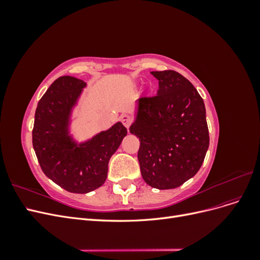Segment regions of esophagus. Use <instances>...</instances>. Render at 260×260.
I'll list each match as a JSON object with an SVG mask.
<instances>
[{
	"label": "esophagus",
	"instance_id": "esophagus-1",
	"mask_svg": "<svg viewBox=\"0 0 260 260\" xmlns=\"http://www.w3.org/2000/svg\"><path fill=\"white\" fill-rule=\"evenodd\" d=\"M120 118H121V122L123 123L124 127L128 129L130 127V123H131V117L127 114H123V115H121Z\"/></svg>",
	"mask_w": 260,
	"mask_h": 260
}]
</instances>
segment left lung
<instances>
[{
	"mask_svg": "<svg viewBox=\"0 0 260 260\" xmlns=\"http://www.w3.org/2000/svg\"><path fill=\"white\" fill-rule=\"evenodd\" d=\"M154 96H141L130 132L140 140L138 159L145 182L158 190L183 184L196 175L209 146L204 101L175 70L151 73Z\"/></svg>",
	"mask_w": 260,
	"mask_h": 260,
	"instance_id": "1",
	"label": "left lung"
}]
</instances>
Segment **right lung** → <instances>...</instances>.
Wrapping results in <instances>:
<instances>
[{"mask_svg":"<svg viewBox=\"0 0 260 260\" xmlns=\"http://www.w3.org/2000/svg\"><path fill=\"white\" fill-rule=\"evenodd\" d=\"M86 83L72 76L55 80L39 101L32 144L44 175L64 190L85 194L104 184L108 162L127 136L118 121L106 131L78 142L70 133L74 108Z\"/></svg>","mask_w":260,"mask_h":260,"instance_id":"1","label":"right lung"}]
</instances>
